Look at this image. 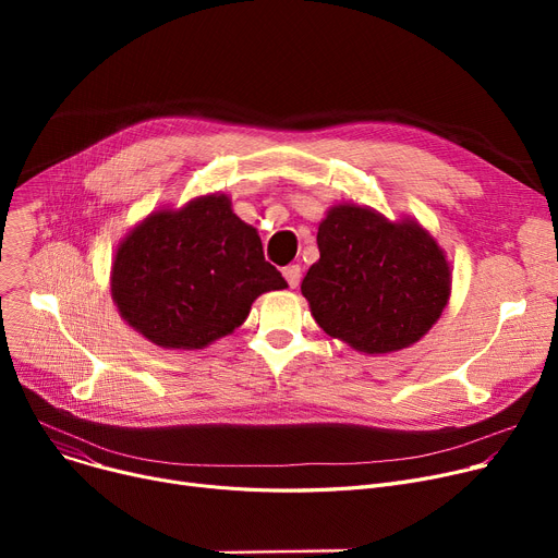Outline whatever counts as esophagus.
I'll list each match as a JSON object with an SVG mask.
<instances>
[{
    "instance_id": "esophagus-1",
    "label": "esophagus",
    "mask_w": 558,
    "mask_h": 558,
    "mask_svg": "<svg viewBox=\"0 0 558 558\" xmlns=\"http://www.w3.org/2000/svg\"><path fill=\"white\" fill-rule=\"evenodd\" d=\"M282 276H284L287 284H289L291 289H294V287H299V282H301V267H299V264H289V267L282 269Z\"/></svg>"
}]
</instances>
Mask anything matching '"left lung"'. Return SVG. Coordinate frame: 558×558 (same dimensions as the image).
I'll return each mask as SVG.
<instances>
[{"instance_id":"8db88e82","label":"left lung","mask_w":558,"mask_h":558,"mask_svg":"<svg viewBox=\"0 0 558 558\" xmlns=\"http://www.w3.org/2000/svg\"><path fill=\"white\" fill-rule=\"evenodd\" d=\"M318 262L301 291L326 335L366 355L416 343L450 299V264L414 219L341 203L318 223Z\"/></svg>"}]
</instances>
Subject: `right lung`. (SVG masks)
<instances>
[{
    "label": "right lung",
    "mask_w": 558,
    "mask_h": 558,
    "mask_svg": "<svg viewBox=\"0 0 558 558\" xmlns=\"http://www.w3.org/2000/svg\"><path fill=\"white\" fill-rule=\"evenodd\" d=\"M259 234L208 194L158 210L117 246L110 294L126 324L160 348L198 350L240 328L264 291L284 289Z\"/></svg>",
    "instance_id": "1"
}]
</instances>
